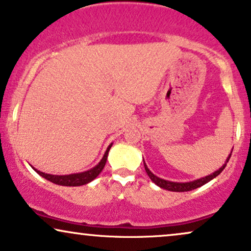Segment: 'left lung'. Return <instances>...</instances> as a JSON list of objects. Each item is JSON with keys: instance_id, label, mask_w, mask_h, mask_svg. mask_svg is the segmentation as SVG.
Segmentation results:
<instances>
[{"instance_id": "1", "label": "left lung", "mask_w": 251, "mask_h": 251, "mask_svg": "<svg viewBox=\"0 0 251 251\" xmlns=\"http://www.w3.org/2000/svg\"><path fill=\"white\" fill-rule=\"evenodd\" d=\"M230 155H231V151H230V154L228 155L226 162H225L224 166L219 168V169L217 171H214L213 174H211V175H208V176L201 177V178H198V179H196V180H192V182H185V183H182V182H171V180H167V179L160 178V177L155 176L154 174L148 169L147 164L145 163V161H144V164H145V170H146V173H147V175L149 176V178L153 180V182L156 184L157 186H160L161 189L168 190V191H174V192H186V191H191V190H195L197 188H199V186L204 185V184L208 183V182H210V180L215 178V177H217L219 174L223 173V170L225 169V167L227 166V162H228V161H229Z\"/></svg>"}]
</instances>
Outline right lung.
Masks as SVG:
<instances>
[{
  "label": "right lung",
  "mask_w": 251,
  "mask_h": 251,
  "mask_svg": "<svg viewBox=\"0 0 251 251\" xmlns=\"http://www.w3.org/2000/svg\"><path fill=\"white\" fill-rule=\"evenodd\" d=\"M112 144L109 145V147L106 148L105 153H104L102 160L100 161V163L96 164L94 168L89 169L87 171H83V173H77V174H71V175H50V174H45L41 173L40 170L33 168V170L36 171L37 174H39L41 177L46 178L50 182L58 184V185H62V186H81L84 185V184L90 183L91 180H94L96 177L100 175V171L103 170L104 166H105L106 160H107V155H109V151L111 148Z\"/></svg>",
  "instance_id": "add662e5"
}]
</instances>
